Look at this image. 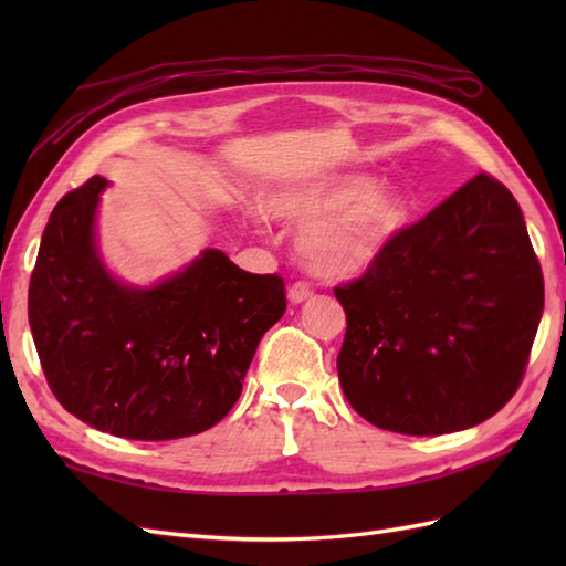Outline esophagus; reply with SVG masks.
Listing matches in <instances>:
<instances>
[{"label":"esophagus","instance_id":"34e87169","mask_svg":"<svg viewBox=\"0 0 566 566\" xmlns=\"http://www.w3.org/2000/svg\"><path fill=\"white\" fill-rule=\"evenodd\" d=\"M286 296H290L292 304H304L306 298L314 296V290H311L308 282H294L290 290H286Z\"/></svg>","mask_w":566,"mask_h":566}]
</instances>
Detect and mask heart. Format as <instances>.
Returning <instances> with one entry per match:
<instances>
[{"mask_svg":"<svg viewBox=\"0 0 566 566\" xmlns=\"http://www.w3.org/2000/svg\"><path fill=\"white\" fill-rule=\"evenodd\" d=\"M274 219L306 223L298 255L323 274H355L387 255L403 231L408 201L389 179L365 172H335L274 191Z\"/></svg>","mask_w":566,"mask_h":566,"instance_id":"obj_1","label":"heart"}]
</instances>
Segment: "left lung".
Segmentation results:
<instances>
[{"label":"left lung","mask_w":566,"mask_h":566,"mask_svg":"<svg viewBox=\"0 0 566 566\" xmlns=\"http://www.w3.org/2000/svg\"><path fill=\"white\" fill-rule=\"evenodd\" d=\"M335 298L345 399L377 428L442 436L479 426L518 389L545 282L518 201L482 172Z\"/></svg>","instance_id":"obj_1"}]
</instances>
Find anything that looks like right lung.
<instances>
[{"instance_id":"1","label":"right lung","mask_w":566,"mask_h":566,"mask_svg":"<svg viewBox=\"0 0 566 566\" xmlns=\"http://www.w3.org/2000/svg\"><path fill=\"white\" fill-rule=\"evenodd\" d=\"M106 187L97 175L65 195L41 238L29 323L48 387L116 438L197 436L238 401L260 338L286 308L284 282L216 248L150 286L122 282L99 252Z\"/></svg>"}]
</instances>
